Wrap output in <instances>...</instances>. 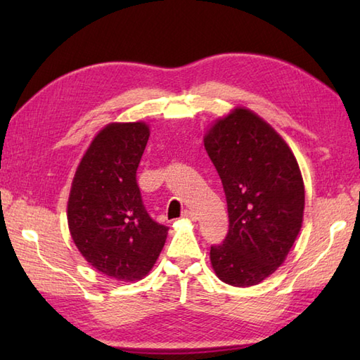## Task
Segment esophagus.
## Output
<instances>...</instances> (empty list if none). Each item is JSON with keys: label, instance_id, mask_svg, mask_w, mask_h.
<instances>
[{"label": "esophagus", "instance_id": "esophagus-1", "mask_svg": "<svg viewBox=\"0 0 360 360\" xmlns=\"http://www.w3.org/2000/svg\"><path fill=\"white\" fill-rule=\"evenodd\" d=\"M182 218H186V219H192V221H196V213L195 212H192V210H184L182 212V215H181Z\"/></svg>", "mask_w": 360, "mask_h": 360}]
</instances>
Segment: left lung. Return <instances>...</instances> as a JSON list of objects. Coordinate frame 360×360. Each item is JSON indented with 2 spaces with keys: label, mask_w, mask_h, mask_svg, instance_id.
Masks as SVG:
<instances>
[{
  "label": "left lung",
  "mask_w": 360,
  "mask_h": 360,
  "mask_svg": "<svg viewBox=\"0 0 360 360\" xmlns=\"http://www.w3.org/2000/svg\"><path fill=\"white\" fill-rule=\"evenodd\" d=\"M204 147L223 182L229 232L210 248L227 285H258L285 262L300 232L304 187L297 159L275 129L246 108L219 119Z\"/></svg>",
  "instance_id": "obj_1"
}]
</instances>
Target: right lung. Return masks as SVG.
Returning <instances> with one entry per match:
<instances>
[{
    "label": "right lung",
    "instance_id": "1",
    "mask_svg": "<svg viewBox=\"0 0 360 360\" xmlns=\"http://www.w3.org/2000/svg\"><path fill=\"white\" fill-rule=\"evenodd\" d=\"M148 137L143 122L106 125L82 158L68 201V224L80 254L120 281L150 272L168 232L145 210L136 179Z\"/></svg>",
    "mask_w": 360,
    "mask_h": 360
}]
</instances>
